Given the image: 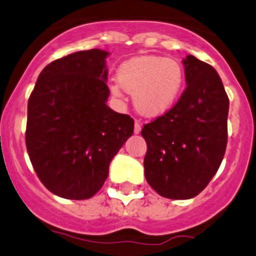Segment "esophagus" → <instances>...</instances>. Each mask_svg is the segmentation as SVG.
I'll return each mask as SVG.
<instances>
[{
	"mask_svg": "<svg viewBox=\"0 0 256 256\" xmlns=\"http://www.w3.org/2000/svg\"><path fill=\"white\" fill-rule=\"evenodd\" d=\"M140 132H142V123L138 120H136V123H134V133L139 134Z\"/></svg>",
	"mask_w": 256,
	"mask_h": 256,
	"instance_id": "1",
	"label": "esophagus"
}]
</instances>
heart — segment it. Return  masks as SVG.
<instances>
[{"label":"heart","instance_id":"1","mask_svg":"<svg viewBox=\"0 0 256 256\" xmlns=\"http://www.w3.org/2000/svg\"><path fill=\"white\" fill-rule=\"evenodd\" d=\"M185 72L178 60L158 56H136L123 62L117 71V82L110 84L114 96L123 90L133 94L140 114L156 117L166 112L182 94Z\"/></svg>","mask_w":256,"mask_h":256}]
</instances>
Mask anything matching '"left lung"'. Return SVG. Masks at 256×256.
<instances>
[{"label":"left lung","mask_w":256,"mask_h":256,"mask_svg":"<svg viewBox=\"0 0 256 256\" xmlns=\"http://www.w3.org/2000/svg\"><path fill=\"white\" fill-rule=\"evenodd\" d=\"M186 90L164 114L144 126V166L148 185L162 197L188 200L208 185L228 145V98L213 66L184 59Z\"/></svg>","instance_id":"1"}]
</instances>
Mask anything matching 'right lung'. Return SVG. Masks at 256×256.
<instances>
[{"mask_svg":"<svg viewBox=\"0 0 256 256\" xmlns=\"http://www.w3.org/2000/svg\"><path fill=\"white\" fill-rule=\"evenodd\" d=\"M108 52L81 50L52 62L28 102L25 142L37 176L50 192L87 200L133 134L134 120L106 105Z\"/></svg>","mask_w":256,"mask_h":256,"instance_id":"1","label":"right lung"}]
</instances>
